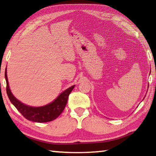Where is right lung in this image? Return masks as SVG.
<instances>
[{"instance_id":"right-lung-1","label":"right lung","mask_w":156,"mask_h":156,"mask_svg":"<svg viewBox=\"0 0 156 156\" xmlns=\"http://www.w3.org/2000/svg\"><path fill=\"white\" fill-rule=\"evenodd\" d=\"M5 76L7 83L6 91L10 101L26 119L36 122H50L58 117L67 105L69 95L75 87V85H73L66 89L51 103L43 107H33L22 103L16 98L10 91L8 80H7V70H5Z\"/></svg>"}]
</instances>
